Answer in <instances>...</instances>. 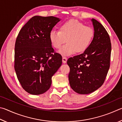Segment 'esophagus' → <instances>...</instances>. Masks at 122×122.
<instances>
[{
  "mask_svg": "<svg viewBox=\"0 0 122 122\" xmlns=\"http://www.w3.org/2000/svg\"><path fill=\"white\" fill-rule=\"evenodd\" d=\"M67 58L65 57H63L62 58V61L63 63H66L67 62Z\"/></svg>",
  "mask_w": 122,
  "mask_h": 122,
  "instance_id": "esophagus-1",
  "label": "esophagus"
}]
</instances>
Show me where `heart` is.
<instances>
[{"mask_svg": "<svg viewBox=\"0 0 122 122\" xmlns=\"http://www.w3.org/2000/svg\"><path fill=\"white\" fill-rule=\"evenodd\" d=\"M94 36L91 27L86 26L76 20H70L59 26V30H52L49 38L52 46L59 49L66 41L67 43L59 51L64 56L74 53L85 52L90 46Z\"/></svg>", "mask_w": 122, "mask_h": 122, "instance_id": "heart-1", "label": "heart"}]
</instances>
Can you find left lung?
<instances>
[{
  "label": "left lung",
  "instance_id": "8db88e82",
  "mask_svg": "<svg viewBox=\"0 0 122 122\" xmlns=\"http://www.w3.org/2000/svg\"><path fill=\"white\" fill-rule=\"evenodd\" d=\"M94 36L90 46L79 55L68 59L69 79L73 90L88 94L97 90L104 82L110 67L112 50L110 38L99 21L92 19Z\"/></svg>",
  "mask_w": 122,
  "mask_h": 122
}]
</instances>
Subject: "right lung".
Listing matches in <instances>:
<instances>
[{"label": "right lung", "instance_id": "add662e5", "mask_svg": "<svg viewBox=\"0 0 122 122\" xmlns=\"http://www.w3.org/2000/svg\"><path fill=\"white\" fill-rule=\"evenodd\" d=\"M60 21L52 16H34L21 28L15 44L14 69L22 88L39 95L50 88L51 78L62 64L55 52L49 35Z\"/></svg>", "mask_w": 122, "mask_h": 122}]
</instances>
